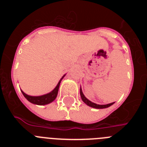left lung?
Listing matches in <instances>:
<instances>
[{
	"label": "left lung",
	"mask_w": 147,
	"mask_h": 147,
	"mask_svg": "<svg viewBox=\"0 0 147 147\" xmlns=\"http://www.w3.org/2000/svg\"><path fill=\"white\" fill-rule=\"evenodd\" d=\"M80 95H81V98L82 99V101L84 102H85L86 105H88V106H90V107H93V108H96V109H103V108H107V107H110V106H111L112 105H113L114 102H113V103H110V104H108V105H97V104H95L93 103V102H90V101H89V100L88 99V98H86V97L84 96V94H83L82 91V89L80 88Z\"/></svg>",
	"instance_id": "obj_1"
}]
</instances>
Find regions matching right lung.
<instances>
[{
	"label": "right lung",
	"mask_w": 147,
	"mask_h": 147,
	"mask_svg": "<svg viewBox=\"0 0 147 147\" xmlns=\"http://www.w3.org/2000/svg\"><path fill=\"white\" fill-rule=\"evenodd\" d=\"M64 76L65 75L62 76V79L59 80V82H58L57 87L53 90L52 91L49 93H47V94L43 95V96H28V95L26 94L25 93H23V92L21 90L22 93H23V95L24 96V97L28 100V102H31V103H33V104H35V105H48V104L52 102L56 98L57 96L59 85H60L61 81H62V80L63 79Z\"/></svg>",
	"instance_id": "1"
}]
</instances>
